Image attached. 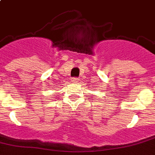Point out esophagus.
<instances>
[{
    "label": "esophagus",
    "mask_w": 155,
    "mask_h": 155,
    "mask_svg": "<svg viewBox=\"0 0 155 155\" xmlns=\"http://www.w3.org/2000/svg\"><path fill=\"white\" fill-rule=\"evenodd\" d=\"M79 80V79H78V78H73V79H72V82L73 83H78Z\"/></svg>",
    "instance_id": "obj_1"
}]
</instances>
